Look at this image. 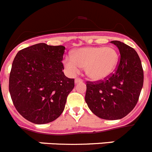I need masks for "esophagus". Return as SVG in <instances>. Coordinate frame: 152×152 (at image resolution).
Wrapping results in <instances>:
<instances>
[{"instance_id": "1", "label": "esophagus", "mask_w": 152, "mask_h": 152, "mask_svg": "<svg viewBox=\"0 0 152 152\" xmlns=\"http://www.w3.org/2000/svg\"><path fill=\"white\" fill-rule=\"evenodd\" d=\"M83 79H79V78H76V79H75V83H76V84H78V83H83Z\"/></svg>"}]
</instances>
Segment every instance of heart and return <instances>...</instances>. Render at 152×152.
<instances>
[{
  "label": "heart",
  "instance_id": "heart-1",
  "mask_svg": "<svg viewBox=\"0 0 152 152\" xmlns=\"http://www.w3.org/2000/svg\"><path fill=\"white\" fill-rule=\"evenodd\" d=\"M119 55L113 47L90 46L76 49L71 57H66L64 64L66 70L73 76L84 67L86 74L92 81H103L115 72Z\"/></svg>",
  "mask_w": 152,
  "mask_h": 152
}]
</instances>
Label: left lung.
I'll return each instance as SVG.
<instances>
[{
  "label": "left lung",
  "mask_w": 152,
  "mask_h": 152,
  "mask_svg": "<svg viewBox=\"0 0 152 152\" xmlns=\"http://www.w3.org/2000/svg\"><path fill=\"white\" fill-rule=\"evenodd\" d=\"M120 52L115 72L108 79L87 82L86 100L94 114L106 120L125 117L137 105L143 86V69L137 52L120 41H111Z\"/></svg>",
  "instance_id": "left-lung-1"
}]
</instances>
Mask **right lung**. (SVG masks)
<instances>
[{
	"label": "right lung",
	"instance_id": "right-lung-1",
	"mask_svg": "<svg viewBox=\"0 0 152 152\" xmlns=\"http://www.w3.org/2000/svg\"><path fill=\"white\" fill-rule=\"evenodd\" d=\"M65 47L37 43L17 53L12 64L9 91L19 114L43 124L55 121L64 110L74 79L63 72Z\"/></svg>",
	"mask_w": 152,
	"mask_h": 152
}]
</instances>
